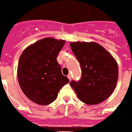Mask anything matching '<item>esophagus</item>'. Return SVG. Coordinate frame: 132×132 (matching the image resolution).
<instances>
[{
	"mask_svg": "<svg viewBox=\"0 0 132 132\" xmlns=\"http://www.w3.org/2000/svg\"><path fill=\"white\" fill-rule=\"evenodd\" d=\"M67 78L69 79V80H71V79H72V76H71V74H68V75H67Z\"/></svg>",
	"mask_w": 132,
	"mask_h": 132,
	"instance_id": "obj_1",
	"label": "esophagus"
}]
</instances>
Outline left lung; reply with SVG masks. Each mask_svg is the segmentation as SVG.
Returning <instances> with one entry per match:
<instances>
[{
	"label": "left lung",
	"instance_id": "1",
	"mask_svg": "<svg viewBox=\"0 0 132 132\" xmlns=\"http://www.w3.org/2000/svg\"><path fill=\"white\" fill-rule=\"evenodd\" d=\"M81 65L82 77L70 86L82 102L95 105L102 102L114 91L118 66L113 55L99 44L74 42L70 44Z\"/></svg>",
	"mask_w": 132,
	"mask_h": 132
}]
</instances>
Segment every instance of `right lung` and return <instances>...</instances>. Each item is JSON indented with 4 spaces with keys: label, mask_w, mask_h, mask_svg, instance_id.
I'll return each mask as SVG.
<instances>
[{
    "label": "right lung",
    "mask_w": 132,
    "mask_h": 132,
    "mask_svg": "<svg viewBox=\"0 0 132 132\" xmlns=\"http://www.w3.org/2000/svg\"><path fill=\"white\" fill-rule=\"evenodd\" d=\"M65 43V40L46 37L30 44L21 53L18 81L25 95L34 103L51 104L62 86L70 82L56 60Z\"/></svg>",
    "instance_id": "obj_1"
}]
</instances>
